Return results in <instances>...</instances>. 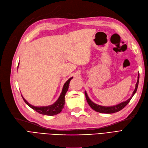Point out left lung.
<instances>
[{
	"instance_id": "obj_1",
	"label": "left lung",
	"mask_w": 148,
	"mask_h": 148,
	"mask_svg": "<svg viewBox=\"0 0 148 148\" xmlns=\"http://www.w3.org/2000/svg\"><path fill=\"white\" fill-rule=\"evenodd\" d=\"M139 78H140V75L138 74V79H137V82H136V85H135V89L134 90L133 94H132V96L130 97V98L128 100H127L125 101H123V102H121V103H119L118 105L111 106H101V105L96 104V103H94L92 101H91L90 100V99L89 98V97L87 94V92H86L85 91L84 94H85V96H86V100H87L89 105L91 107V108H92L94 110H95V111L99 112V113H106V114H111V113H116V112H118L120 110H121L122 109H123L124 107L129 103V101H130L132 98L133 97V96L136 93L137 88H138V86Z\"/></svg>"
}]
</instances>
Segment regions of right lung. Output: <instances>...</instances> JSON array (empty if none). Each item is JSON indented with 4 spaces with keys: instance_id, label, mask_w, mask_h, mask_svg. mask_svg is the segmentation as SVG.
Returning a JSON list of instances; mask_svg holds the SVG:
<instances>
[{
    "instance_id": "right-lung-1",
    "label": "right lung",
    "mask_w": 148,
    "mask_h": 148,
    "mask_svg": "<svg viewBox=\"0 0 148 148\" xmlns=\"http://www.w3.org/2000/svg\"><path fill=\"white\" fill-rule=\"evenodd\" d=\"M18 65H19V64H18ZM73 77L70 78L66 81L63 86L62 92H61L59 99L53 105H51L47 106H35L29 103L27 101L24 99V98L22 96V95L21 96L24 101H25V103H26L29 106H30L32 109H33L35 111H37V113L43 115H47V116L56 115L60 113V112L62 111V110L64 108V106L65 105V95L68 90L70 80Z\"/></svg>"
}]
</instances>
